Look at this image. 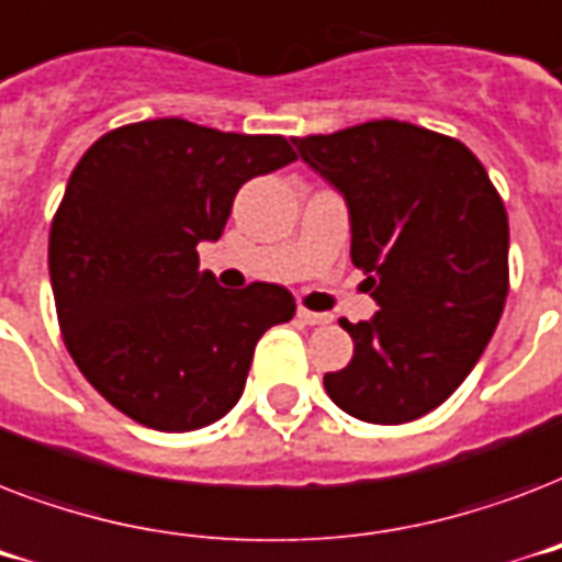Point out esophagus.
Instances as JSON below:
<instances>
[{
    "mask_svg": "<svg viewBox=\"0 0 562 562\" xmlns=\"http://www.w3.org/2000/svg\"><path fill=\"white\" fill-rule=\"evenodd\" d=\"M297 317L308 326H324L333 321V315H324V312H308V308H297Z\"/></svg>",
    "mask_w": 562,
    "mask_h": 562,
    "instance_id": "34e87169",
    "label": "esophagus"
}]
</instances>
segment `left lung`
Masks as SVG:
<instances>
[{
    "instance_id": "1",
    "label": "left lung",
    "mask_w": 562,
    "mask_h": 562,
    "mask_svg": "<svg viewBox=\"0 0 562 562\" xmlns=\"http://www.w3.org/2000/svg\"><path fill=\"white\" fill-rule=\"evenodd\" d=\"M300 160L350 210L352 265L370 321H341L356 350L324 375L350 417L400 426L458 391L507 297V212L479 157L452 136L375 119L294 139Z\"/></svg>"
}]
</instances>
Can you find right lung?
<instances>
[{"label": "right lung", "mask_w": 562, "mask_h": 562, "mask_svg": "<svg viewBox=\"0 0 562 562\" xmlns=\"http://www.w3.org/2000/svg\"><path fill=\"white\" fill-rule=\"evenodd\" d=\"M294 160L285 136L187 119L116 127L87 148L52 221L48 277L66 350L113 408L192 431L236 405L256 341L297 306L271 282L221 289L198 245L218 241L247 180Z\"/></svg>", "instance_id": "obj_1"}]
</instances>
